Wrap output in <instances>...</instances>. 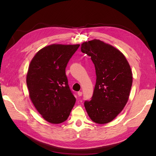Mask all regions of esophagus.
<instances>
[{"label":"esophagus","instance_id":"34e87169","mask_svg":"<svg viewBox=\"0 0 156 156\" xmlns=\"http://www.w3.org/2000/svg\"><path fill=\"white\" fill-rule=\"evenodd\" d=\"M77 95H78L79 96H81L83 95V92H77Z\"/></svg>","mask_w":156,"mask_h":156}]
</instances>
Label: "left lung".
Returning <instances> with one entry per match:
<instances>
[{
    "instance_id": "1",
    "label": "left lung",
    "mask_w": 156,
    "mask_h": 156,
    "mask_svg": "<svg viewBox=\"0 0 156 156\" xmlns=\"http://www.w3.org/2000/svg\"><path fill=\"white\" fill-rule=\"evenodd\" d=\"M81 49L91 56L96 74L92 97L84 101V107L93 122L108 123L128 100L133 82L129 64L119 50L99 40L84 42Z\"/></svg>"
}]
</instances>
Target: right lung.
I'll return each mask as SVG.
<instances>
[{"label": "right lung", "instance_id": "1", "mask_svg": "<svg viewBox=\"0 0 156 156\" xmlns=\"http://www.w3.org/2000/svg\"><path fill=\"white\" fill-rule=\"evenodd\" d=\"M79 46L48 45L37 52L30 62L27 75L30 98L50 123L66 120L76 101L68 85L66 68Z\"/></svg>", "mask_w": 156, "mask_h": 156}]
</instances>
